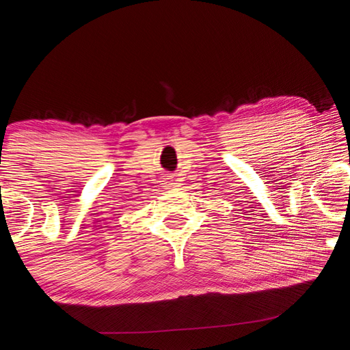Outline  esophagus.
Instances as JSON below:
<instances>
[{"label":"esophagus","instance_id":"obj_1","mask_svg":"<svg viewBox=\"0 0 350 350\" xmlns=\"http://www.w3.org/2000/svg\"><path fill=\"white\" fill-rule=\"evenodd\" d=\"M167 183H168V185H170V187H171V185H173V183H174V182H173V180H168V182H167Z\"/></svg>","mask_w":350,"mask_h":350}]
</instances>
